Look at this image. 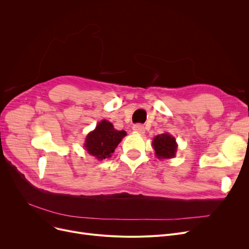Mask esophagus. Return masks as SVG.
<instances>
[{"instance_id":"34e87169","label":"esophagus","mask_w":249,"mask_h":249,"mask_svg":"<svg viewBox=\"0 0 249 249\" xmlns=\"http://www.w3.org/2000/svg\"><path fill=\"white\" fill-rule=\"evenodd\" d=\"M132 129H133V131L138 132V133H140V134L144 133V131H145V130H144V126L141 125V124H135V125H133Z\"/></svg>"}]
</instances>
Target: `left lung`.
I'll return each instance as SVG.
<instances>
[{"label": "left lung", "mask_w": 249, "mask_h": 249, "mask_svg": "<svg viewBox=\"0 0 249 249\" xmlns=\"http://www.w3.org/2000/svg\"><path fill=\"white\" fill-rule=\"evenodd\" d=\"M155 154L160 160L172 159L176 154L177 143L176 139L167 133L155 136L152 142Z\"/></svg>", "instance_id": "left-lung-1"}]
</instances>
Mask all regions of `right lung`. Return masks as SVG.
<instances>
[{"label":"right lung","instance_id":"add662e5","mask_svg":"<svg viewBox=\"0 0 249 249\" xmlns=\"http://www.w3.org/2000/svg\"><path fill=\"white\" fill-rule=\"evenodd\" d=\"M125 135L124 130L118 131L111 122L103 120L87 136L86 150L100 160L108 159Z\"/></svg>","mask_w":249,"mask_h":249}]
</instances>
